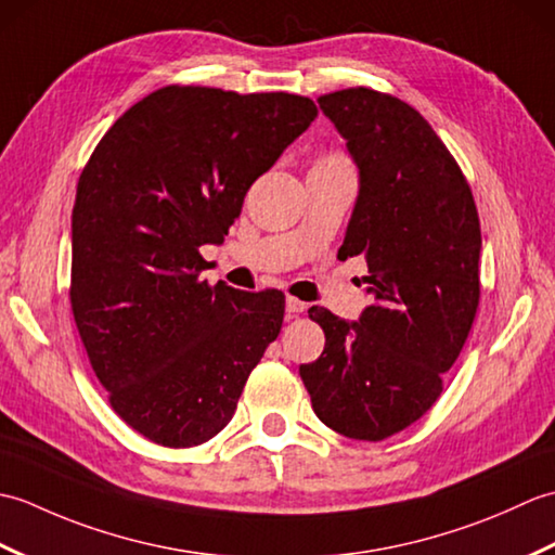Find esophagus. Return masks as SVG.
<instances>
[{
	"instance_id": "1",
	"label": "esophagus",
	"mask_w": 555,
	"mask_h": 555,
	"mask_svg": "<svg viewBox=\"0 0 555 555\" xmlns=\"http://www.w3.org/2000/svg\"><path fill=\"white\" fill-rule=\"evenodd\" d=\"M308 310V305H305L302 300H298V298H286V312L288 314H300V312H305Z\"/></svg>"
}]
</instances>
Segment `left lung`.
<instances>
[{"label": "left lung", "mask_w": 555, "mask_h": 555, "mask_svg": "<svg viewBox=\"0 0 555 555\" xmlns=\"http://www.w3.org/2000/svg\"><path fill=\"white\" fill-rule=\"evenodd\" d=\"M317 102L360 176L338 257L364 255L374 302L358 322L310 308L326 346L300 376L326 427L382 441L436 403L473 328L479 217L451 152L410 104L370 88Z\"/></svg>", "instance_id": "8db88e82"}]
</instances>
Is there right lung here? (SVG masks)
Segmentation results:
<instances>
[{
    "instance_id": "right-lung-1",
    "label": "right lung",
    "mask_w": 555,
    "mask_h": 555,
    "mask_svg": "<svg viewBox=\"0 0 555 555\" xmlns=\"http://www.w3.org/2000/svg\"><path fill=\"white\" fill-rule=\"evenodd\" d=\"M310 98L169 86L116 119L80 173L70 310L128 427L169 448L231 422L284 293L199 279L250 185L314 121Z\"/></svg>"
}]
</instances>
